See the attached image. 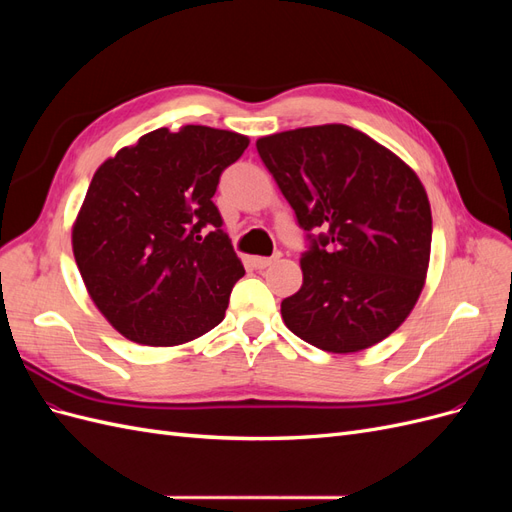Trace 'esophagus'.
Returning <instances> with one entry per match:
<instances>
[{
	"label": "esophagus",
	"mask_w": 512,
	"mask_h": 512,
	"mask_svg": "<svg viewBox=\"0 0 512 512\" xmlns=\"http://www.w3.org/2000/svg\"><path fill=\"white\" fill-rule=\"evenodd\" d=\"M277 260H280V254H275V256H271V258H267V256H256V258H252L254 267H258V269H267V267H271L273 262H277Z\"/></svg>",
	"instance_id": "34e87169"
}]
</instances>
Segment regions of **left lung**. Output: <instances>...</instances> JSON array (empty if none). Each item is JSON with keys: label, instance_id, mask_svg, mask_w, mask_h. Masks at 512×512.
Wrapping results in <instances>:
<instances>
[{"label": "left lung", "instance_id": "left-lung-1", "mask_svg": "<svg viewBox=\"0 0 512 512\" xmlns=\"http://www.w3.org/2000/svg\"><path fill=\"white\" fill-rule=\"evenodd\" d=\"M258 156L307 232L303 286L282 301L286 327L320 350L359 352L414 309L431 254L421 179L391 149L344 123L262 136Z\"/></svg>", "mask_w": 512, "mask_h": 512}]
</instances>
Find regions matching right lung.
Segmentation results:
<instances>
[{"instance_id":"1","label":"right lung","mask_w":512,"mask_h":512,"mask_svg":"<svg viewBox=\"0 0 512 512\" xmlns=\"http://www.w3.org/2000/svg\"><path fill=\"white\" fill-rule=\"evenodd\" d=\"M247 145L230 130L158 128L96 170L72 252L91 301L130 342L188 344L224 320L245 269L211 198Z\"/></svg>"}]
</instances>
